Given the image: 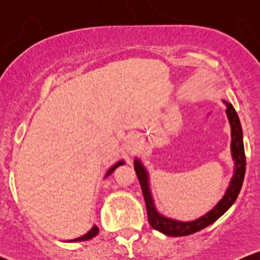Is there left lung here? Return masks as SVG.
<instances>
[{
	"mask_svg": "<svg viewBox=\"0 0 260 260\" xmlns=\"http://www.w3.org/2000/svg\"><path fill=\"white\" fill-rule=\"evenodd\" d=\"M226 104V113L231 124V151L232 157L235 160V175L232 177L230 186L226 190L225 196L217 204L205 214L204 216L199 217V219L194 220V221L189 222H182L177 221V220L169 219L160 215L154 207L153 198H151L150 190H149V183H148V174L143 165L140 164L138 159L134 161V170L136 174L138 176V180L142 187L143 196H144L145 205H147V214H148V221L150 226L157 231L162 232V234L168 236H187L192 235L194 232L201 231V230L205 229L210 223L215 222L223 213L228 211V209L234 204L236 199H237L240 190L242 188L243 180H244V172H246V155H244V147H243V134H242V127H241L240 118H238L237 112L234 109V106L230 103Z\"/></svg>",
	"mask_w": 260,
	"mask_h": 260,
	"instance_id": "8db88e82",
	"label": "left lung"
}]
</instances>
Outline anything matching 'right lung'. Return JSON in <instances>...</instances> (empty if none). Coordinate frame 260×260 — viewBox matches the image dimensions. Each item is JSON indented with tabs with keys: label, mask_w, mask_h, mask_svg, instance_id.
Returning a JSON list of instances; mask_svg holds the SVG:
<instances>
[{
	"label": "right lung",
	"mask_w": 260,
	"mask_h": 260,
	"mask_svg": "<svg viewBox=\"0 0 260 260\" xmlns=\"http://www.w3.org/2000/svg\"><path fill=\"white\" fill-rule=\"evenodd\" d=\"M122 164H124L123 161H118L117 164H116L115 166H112L111 169L109 170V171H107V174H106V177L109 175H111L113 171H115V169L116 168H118V166L120 165H122ZM98 232H99V229L96 228V226H94V228H92L90 231L88 232V234H85L84 236H82V237H78V238H76V240H72V242H79V241H86V240H90V238H92V237H95V236L98 235Z\"/></svg>",
	"instance_id": "add662e5"
}]
</instances>
